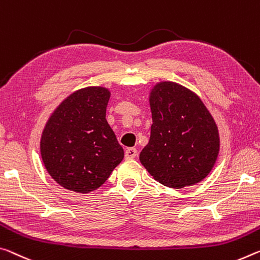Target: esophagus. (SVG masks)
Masks as SVG:
<instances>
[{"label": "esophagus", "instance_id": "1", "mask_svg": "<svg viewBox=\"0 0 260 260\" xmlns=\"http://www.w3.org/2000/svg\"><path fill=\"white\" fill-rule=\"evenodd\" d=\"M138 156V150L135 148H127L125 151V157L127 159H133Z\"/></svg>", "mask_w": 260, "mask_h": 260}]
</instances>
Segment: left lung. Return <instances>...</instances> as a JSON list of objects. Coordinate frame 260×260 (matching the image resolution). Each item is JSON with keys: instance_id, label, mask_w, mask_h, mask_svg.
<instances>
[{"instance_id": "1", "label": "left lung", "mask_w": 260, "mask_h": 260, "mask_svg": "<svg viewBox=\"0 0 260 260\" xmlns=\"http://www.w3.org/2000/svg\"><path fill=\"white\" fill-rule=\"evenodd\" d=\"M152 125L140 162L158 183L172 188L208 176L220 151L219 129L203 101L175 82H159L149 96Z\"/></svg>"}]
</instances>
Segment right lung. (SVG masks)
I'll return each instance as SVG.
<instances>
[{"label":"right lung","instance_id":"right-lung-1","mask_svg":"<svg viewBox=\"0 0 260 260\" xmlns=\"http://www.w3.org/2000/svg\"><path fill=\"white\" fill-rule=\"evenodd\" d=\"M111 92L88 86L66 98L41 134L40 154L49 176L77 193L101 187L123 158V149L106 121Z\"/></svg>","mask_w":260,"mask_h":260}]
</instances>
